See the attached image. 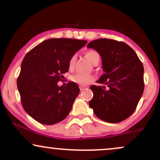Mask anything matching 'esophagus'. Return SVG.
<instances>
[{
  "mask_svg": "<svg viewBox=\"0 0 160 160\" xmlns=\"http://www.w3.org/2000/svg\"><path fill=\"white\" fill-rule=\"evenodd\" d=\"M86 88H87V86H80V91L85 90Z\"/></svg>",
  "mask_w": 160,
  "mask_h": 160,
  "instance_id": "esophagus-1",
  "label": "esophagus"
}]
</instances>
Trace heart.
I'll return each mask as SVG.
<instances>
[{"mask_svg": "<svg viewBox=\"0 0 160 160\" xmlns=\"http://www.w3.org/2000/svg\"><path fill=\"white\" fill-rule=\"evenodd\" d=\"M86 56L88 58V59L90 61L93 65L98 63L100 61V55L98 54V52L95 50H89L86 53ZM77 56L76 55H73L70 58L68 62V67L70 69H73L74 68L75 63H76ZM94 80V77L91 74H83L78 73L75 74L71 77V80L73 82L78 84L80 86H86L89 84L90 82Z\"/></svg>", "mask_w": 160, "mask_h": 160, "instance_id": "obj_1", "label": "heart"}]
</instances>
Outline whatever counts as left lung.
<instances>
[{"instance_id": "obj_1", "label": "left lung", "mask_w": 160, "mask_h": 160, "mask_svg": "<svg viewBox=\"0 0 160 160\" xmlns=\"http://www.w3.org/2000/svg\"><path fill=\"white\" fill-rule=\"evenodd\" d=\"M100 54L104 74L97 81L104 86H90L89 102L99 119L117 123L130 117L136 109L144 88V67L137 54L123 42L97 39L87 45ZM107 88H106V87Z\"/></svg>"}]
</instances>
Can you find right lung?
Returning <instances> with one entry per match:
<instances>
[{
  "instance_id": "right-lung-1",
  "label": "right lung",
  "mask_w": 160,
  "mask_h": 160,
  "mask_svg": "<svg viewBox=\"0 0 160 160\" xmlns=\"http://www.w3.org/2000/svg\"><path fill=\"white\" fill-rule=\"evenodd\" d=\"M87 43L68 38L46 40L25 55L17 79V87L25 112L44 125L61 122L71 111L80 92L77 83L57 82L68 71L70 58Z\"/></svg>"
}]
</instances>
